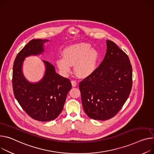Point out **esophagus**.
Wrapping results in <instances>:
<instances>
[{
    "label": "esophagus",
    "instance_id": "34e87169",
    "mask_svg": "<svg viewBox=\"0 0 154 154\" xmlns=\"http://www.w3.org/2000/svg\"><path fill=\"white\" fill-rule=\"evenodd\" d=\"M71 83H72V87H75L76 85H77V82H76V81L74 80H71Z\"/></svg>",
    "mask_w": 154,
    "mask_h": 154
}]
</instances>
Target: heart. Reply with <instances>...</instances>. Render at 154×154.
<instances>
[{
    "label": "heart",
    "instance_id": "1",
    "mask_svg": "<svg viewBox=\"0 0 154 154\" xmlns=\"http://www.w3.org/2000/svg\"><path fill=\"white\" fill-rule=\"evenodd\" d=\"M63 57L57 59V64L64 74H68L74 66L75 74L85 77L93 74L97 68L100 53L87 43H78L69 45L63 51Z\"/></svg>",
    "mask_w": 154,
    "mask_h": 154
}]
</instances>
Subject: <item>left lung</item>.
Masks as SVG:
<instances>
[{"mask_svg": "<svg viewBox=\"0 0 154 154\" xmlns=\"http://www.w3.org/2000/svg\"><path fill=\"white\" fill-rule=\"evenodd\" d=\"M107 51L99 67L79 83L85 112L91 119L106 120L124 105L132 88V66L128 55L114 42L106 40Z\"/></svg>", "mask_w": 154, "mask_h": 154, "instance_id": "obj_1", "label": "left lung"}]
</instances>
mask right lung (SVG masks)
<instances>
[{"label":"right lung","mask_w":154,"mask_h":154,"mask_svg":"<svg viewBox=\"0 0 154 154\" xmlns=\"http://www.w3.org/2000/svg\"><path fill=\"white\" fill-rule=\"evenodd\" d=\"M48 40L33 39L18 53L13 67L12 85L16 100L32 119L47 122L57 119L63 109L67 93L72 88L69 79L56 73L53 64L44 60V77L37 83H31L23 75L22 66L25 58L42 54L44 44Z\"/></svg>","instance_id":"right-lung-1"}]
</instances>
